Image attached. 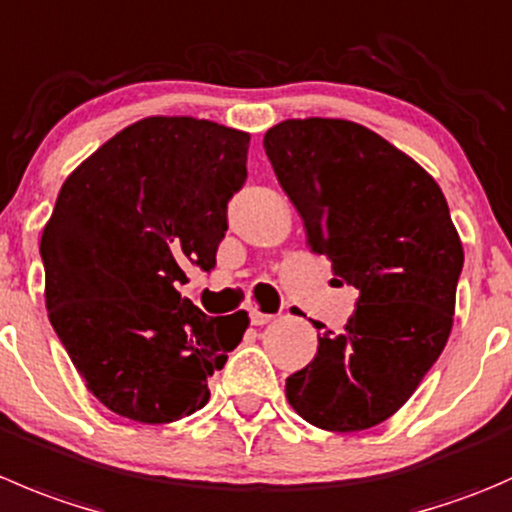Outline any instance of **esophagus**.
<instances>
[{
  "label": "esophagus",
  "mask_w": 512,
  "mask_h": 512,
  "mask_svg": "<svg viewBox=\"0 0 512 512\" xmlns=\"http://www.w3.org/2000/svg\"><path fill=\"white\" fill-rule=\"evenodd\" d=\"M250 320H252V325H267V322L275 320V315H267V312H262V310H257V307H252V310H250Z\"/></svg>",
  "instance_id": "esophagus-1"
}]
</instances>
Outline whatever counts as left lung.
<instances>
[{"instance_id": "left-lung-1", "label": "left lung", "mask_w": 512, "mask_h": 512, "mask_svg": "<svg viewBox=\"0 0 512 512\" xmlns=\"http://www.w3.org/2000/svg\"><path fill=\"white\" fill-rule=\"evenodd\" d=\"M262 145L310 250L360 290L345 330L317 335L315 360L287 377V403L330 433L375 428L453 330L463 242L448 202L413 157L350 119H285Z\"/></svg>"}]
</instances>
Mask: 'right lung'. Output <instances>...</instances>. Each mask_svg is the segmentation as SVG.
<instances>
[{"label": "right lung", "mask_w": 512, "mask_h": 512, "mask_svg": "<svg viewBox=\"0 0 512 512\" xmlns=\"http://www.w3.org/2000/svg\"><path fill=\"white\" fill-rule=\"evenodd\" d=\"M250 135L195 117H145L87 157L42 232L49 322L89 393L162 425L210 400L245 310L207 317L177 292L212 270L227 202L245 185Z\"/></svg>", "instance_id": "1"}]
</instances>
